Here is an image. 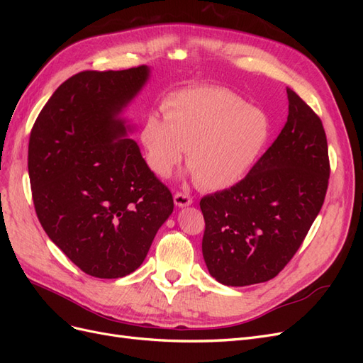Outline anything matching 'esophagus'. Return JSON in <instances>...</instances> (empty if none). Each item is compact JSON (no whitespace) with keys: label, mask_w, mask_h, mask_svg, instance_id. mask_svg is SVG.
Here are the masks:
<instances>
[{"label":"esophagus","mask_w":363,"mask_h":363,"mask_svg":"<svg viewBox=\"0 0 363 363\" xmlns=\"http://www.w3.org/2000/svg\"><path fill=\"white\" fill-rule=\"evenodd\" d=\"M174 203H175V206H179V207H186V206L192 204V199L189 195L180 192V194L174 195Z\"/></svg>","instance_id":"1"}]
</instances>
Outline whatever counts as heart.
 Masks as SVG:
<instances>
[{"label": "heart", "mask_w": 363, "mask_h": 363, "mask_svg": "<svg viewBox=\"0 0 363 363\" xmlns=\"http://www.w3.org/2000/svg\"><path fill=\"white\" fill-rule=\"evenodd\" d=\"M163 108L164 115L150 112L140 128L147 163L159 177H168L188 150L196 183L224 191L247 177L269 140L268 116L225 89H184Z\"/></svg>", "instance_id": "b5f03b06"}]
</instances>
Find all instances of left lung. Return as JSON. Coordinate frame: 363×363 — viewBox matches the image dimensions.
I'll list each match as a JSON object with an SVG mask.
<instances>
[{"label":"left lung","instance_id":"8db88e82","mask_svg":"<svg viewBox=\"0 0 363 363\" xmlns=\"http://www.w3.org/2000/svg\"><path fill=\"white\" fill-rule=\"evenodd\" d=\"M288 123L247 177L200 201L203 257L225 286L274 279L320 213L330 175L321 119L292 89Z\"/></svg>","mask_w":363,"mask_h":363}]
</instances>
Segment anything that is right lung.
<instances>
[{"label": "right lung", "instance_id": "obj_1", "mask_svg": "<svg viewBox=\"0 0 363 363\" xmlns=\"http://www.w3.org/2000/svg\"><path fill=\"white\" fill-rule=\"evenodd\" d=\"M151 69L83 71L43 106L28 144L33 203L48 238L83 272L119 279L145 260L174 211L123 116Z\"/></svg>", "mask_w": 363, "mask_h": 363}]
</instances>
